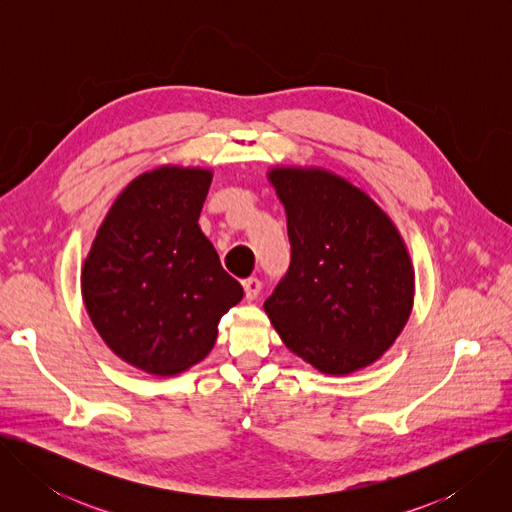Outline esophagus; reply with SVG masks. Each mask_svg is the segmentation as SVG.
Returning a JSON list of instances; mask_svg holds the SVG:
<instances>
[{
	"label": "esophagus",
	"instance_id": "34e87169",
	"mask_svg": "<svg viewBox=\"0 0 512 512\" xmlns=\"http://www.w3.org/2000/svg\"><path fill=\"white\" fill-rule=\"evenodd\" d=\"M243 287H245V296H247V300H255L257 296H259V291H261V281L257 279V277H249V279H245L243 281Z\"/></svg>",
	"mask_w": 512,
	"mask_h": 512
}]
</instances>
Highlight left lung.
I'll return each instance as SVG.
<instances>
[{"instance_id":"obj_1","label":"left lung","mask_w":512,"mask_h":512,"mask_svg":"<svg viewBox=\"0 0 512 512\" xmlns=\"http://www.w3.org/2000/svg\"><path fill=\"white\" fill-rule=\"evenodd\" d=\"M287 214L291 261L263 308L285 346L326 375L375 362L403 330L413 269L391 218L344 178L269 172Z\"/></svg>"}]
</instances>
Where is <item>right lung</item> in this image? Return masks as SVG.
Instances as JSON below:
<instances>
[{
    "label": "right lung",
    "instance_id": "right-lung-1",
    "mask_svg": "<svg viewBox=\"0 0 512 512\" xmlns=\"http://www.w3.org/2000/svg\"><path fill=\"white\" fill-rule=\"evenodd\" d=\"M212 174L164 166L115 200L83 265L87 312L107 346L133 367L172 377L214 346L243 287L202 235Z\"/></svg>",
    "mask_w": 512,
    "mask_h": 512
}]
</instances>
